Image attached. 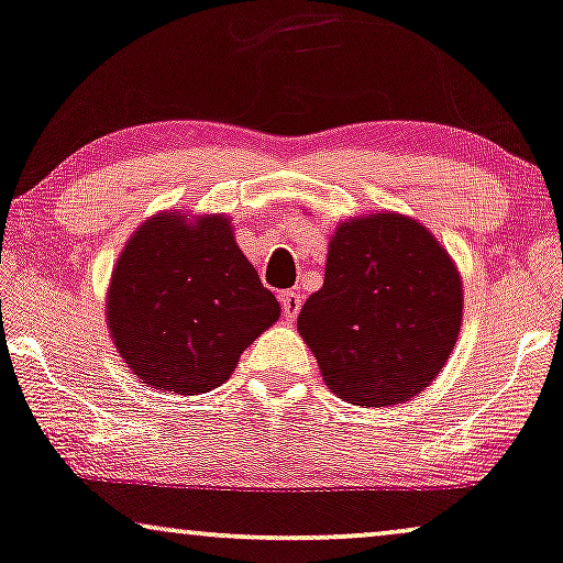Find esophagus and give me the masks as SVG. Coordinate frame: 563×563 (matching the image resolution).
Masks as SVG:
<instances>
[{
    "mask_svg": "<svg viewBox=\"0 0 563 563\" xmlns=\"http://www.w3.org/2000/svg\"><path fill=\"white\" fill-rule=\"evenodd\" d=\"M301 294L298 290H283L280 294V306H283V317L286 319H296L298 309H301Z\"/></svg>",
    "mask_w": 563,
    "mask_h": 563,
    "instance_id": "obj_1",
    "label": "esophagus"
}]
</instances>
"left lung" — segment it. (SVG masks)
<instances>
[{
    "label": "left lung",
    "instance_id": "obj_1",
    "mask_svg": "<svg viewBox=\"0 0 563 563\" xmlns=\"http://www.w3.org/2000/svg\"><path fill=\"white\" fill-rule=\"evenodd\" d=\"M462 324V280L429 229L400 212L340 223L324 286L306 298L298 332L334 395L393 408L444 368Z\"/></svg>",
    "mask_w": 563,
    "mask_h": 563
}]
</instances>
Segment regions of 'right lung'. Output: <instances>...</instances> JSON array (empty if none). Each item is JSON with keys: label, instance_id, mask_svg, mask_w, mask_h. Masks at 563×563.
<instances>
[{"label": "right lung", "instance_id": "obj_1", "mask_svg": "<svg viewBox=\"0 0 563 563\" xmlns=\"http://www.w3.org/2000/svg\"><path fill=\"white\" fill-rule=\"evenodd\" d=\"M109 332L142 384L210 393L280 317L225 216L161 212L140 225L113 267Z\"/></svg>", "mask_w": 563, "mask_h": 563}]
</instances>
